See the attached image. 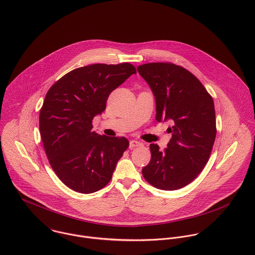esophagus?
<instances>
[{"instance_id": "1", "label": "esophagus", "mask_w": 255, "mask_h": 255, "mask_svg": "<svg viewBox=\"0 0 255 255\" xmlns=\"http://www.w3.org/2000/svg\"><path fill=\"white\" fill-rule=\"evenodd\" d=\"M143 144L139 141H136V140H131L130 141V148H135V147H139V146H142Z\"/></svg>"}]
</instances>
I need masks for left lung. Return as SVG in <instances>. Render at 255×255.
Returning a JSON list of instances; mask_svg holds the SVG:
<instances>
[{
	"mask_svg": "<svg viewBox=\"0 0 255 255\" xmlns=\"http://www.w3.org/2000/svg\"><path fill=\"white\" fill-rule=\"evenodd\" d=\"M156 99V120H171L172 139L160 150L151 144L150 163L142 169L153 187L175 191L192 183L207 165L217 135L213 97L183 66L150 62L137 67Z\"/></svg>",
	"mask_w": 255,
	"mask_h": 255,
	"instance_id": "8db88e82",
	"label": "left lung"
}]
</instances>
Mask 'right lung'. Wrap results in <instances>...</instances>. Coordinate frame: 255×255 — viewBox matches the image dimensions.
Instances as JSON below:
<instances>
[{
  "label": "right lung",
  "instance_id": "obj_1",
  "mask_svg": "<svg viewBox=\"0 0 255 255\" xmlns=\"http://www.w3.org/2000/svg\"><path fill=\"white\" fill-rule=\"evenodd\" d=\"M134 73L128 62L95 63L69 71L47 91L39 112L40 137L52 170L69 189L91 194L110 182L129 141L98 135L92 120Z\"/></svg>",
  "mask_w": 255,
  "mask_h": 255
}]
</instances>
